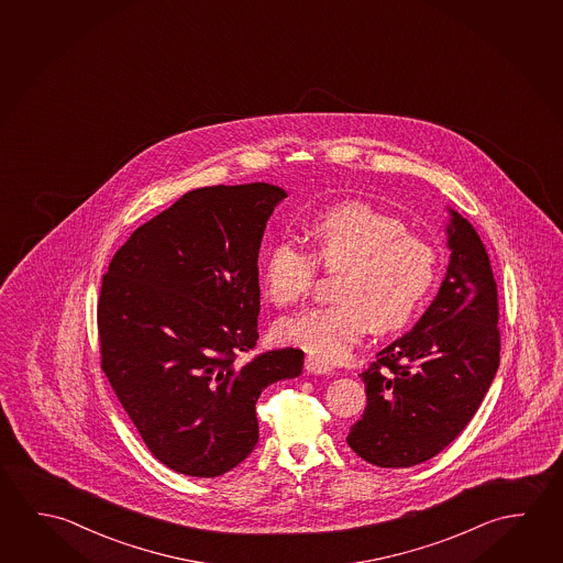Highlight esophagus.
Segmentation results:
<instances>
[{"label":"esophagus","instance_id":"1","mask_svg":"<svg viewBox=\"0 0 563 563\" xmlns=\"http://www.w3.org/2000/svg\"><path fill=\"white\" fill-rule=\"evenodd\" d=\"M305 367L308 373H313V375H330L332 373V367L325 361L318 360L313 355H306Z\"/></svg>","mask_w":563,"mask_h":563}]
</instances>
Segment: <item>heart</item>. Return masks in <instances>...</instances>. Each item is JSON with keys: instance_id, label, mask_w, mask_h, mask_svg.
I'll return each mask as SVG.
<instances>
[{"instance_id": "heart-1", "label": "heart", "mask_w": 563, "mask_h": 563, "mask_svg": "<svg viewBox=\"0 0 563 563\" xmlns=\"http://www.w3.org/2000/svg\"><path fill=\"white\" fill-rule=\"evenodd\" d=\"M312 253L292 238L268 247L261 283L280 306L298 305L312 290L318 263L338 271L335 305L283 318L278 340L322 360H341L365 333L405 328L432 292L440 271L430 241L406 231V223L360 200L335 203L308 222Z\"/></svg>"}]
</instances>
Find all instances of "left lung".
I'll return each instance as SVG.
<instances>
[{
    "label": "left lung",
    "instance_id": "1",
    "mask_svg": "<svg viewBox=\"0 0 563 563\" xmlns=\"http://www.w3.org/2000/svg\"><path fill=\"white\" fill-rule=\"evenodd\" d=\"M450 267L412 332L377 353L360 377L367 406L347 443L377 467L432 460L477 412L500 363L497 283L487 251L450 210Z\"/></svg>",
    "mask_w": 563,
    "mask_h": 563
}]
</instances>
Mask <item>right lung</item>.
<instances>
[{
	"label": "right lung",
	"instance_id": "obj_1",
	"mask_svg": "<svg viewBox=\"0 0 563 563\" xmlns=\"http://www.w3.org/2000/svg\"><path fill=\"white\" fill-rule=\"evenodd\" d=\"M286 192L206 186L131 233L98 300L102 371L166 467L218 477L258 440L261 393L302 373L305 351L257 347L258 247Z\"/></svg>",
	"mask_w": 563,
	"mask_h": 563
}]
</instances>
